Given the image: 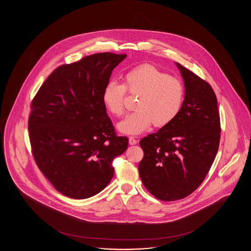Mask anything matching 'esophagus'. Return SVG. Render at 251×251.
I'll return each mask as SVG.
<instances>
[{"instance_id":"1","label":"esophagus","mask_w":251,"mask_h":251,"mask_svg":"<svg viewBox=\"0 0 251 251\" xmlns=\"http://www.w3.org/2000/svg\"><path fill=\"white\" fill-rule=\"evenodd\" d=\"M137 143V140L134 138V137H129V144L132 146V145H135V144Z\"/></svg>"}]
</instances>
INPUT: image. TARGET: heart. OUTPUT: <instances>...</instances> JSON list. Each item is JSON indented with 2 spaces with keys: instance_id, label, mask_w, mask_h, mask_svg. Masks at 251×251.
<instances>
[{
  "instance_id": "b5f03b06",
  "label": "heart",
  "mask_w": 251,
  "mask_h": 251,
  "mask_svg": "<svg viewBox=\"0 0 251 251\" xmlns=\"http://www.w3.org/2000/svg\"><path fill=\"white\" fill-rule=\"evenodd\" d=\"M123 84L111 81L102 92V101L108 112L116 117L124 111L126 90L137 95L135 110L118 123L124 134L137 135L149 130L152 124L165 127L175 120L183 102L184 88L180 81L160 72L151 65L137 67L127 72Z\"/></svg>"
}]
</instances>
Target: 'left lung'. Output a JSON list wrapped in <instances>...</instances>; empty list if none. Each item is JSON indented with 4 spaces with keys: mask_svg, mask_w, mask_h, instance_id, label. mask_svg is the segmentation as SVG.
Wrapping results in <instances>:
<instances>
[{
    "mask_svg": "<svg viewBox=\"0 0 251 251\" xmlns=\"http://www.w3.org/2000/svg\"><path fill=\"white\" fill-rule=\"evenodd\" d=\"M184 83V100L177 118L140 140L138 170L147 190L158 200L184 199L205 179L218 151L220 119L211 85L175 63Z\"/></svg>",
    "mask_w": 251,
    "mask_h": 251,
    "instance_id": "1",
    "label": "left lung"
}]
</instances>
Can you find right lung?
Segmentation results:
<instances>
[{
    "label": "right lung",
    "instance_id": "right-lung-1",
    "mask_svg": "<svg viewBox=\"0 0 251 251\" xmlns=\"http://www.w3.org/2000/svg\"><path fill=\"white\" fill-rule=\"evenodd\" d=\"M126 54L102 52L52 72L31 105L28 130L36 165L63 195L84 200L103 190L113 160L128 148L102 101L113 70Z\"/></svg>",
    "mask_w": 251,
    "mask_h": 251
}]
</instances>
